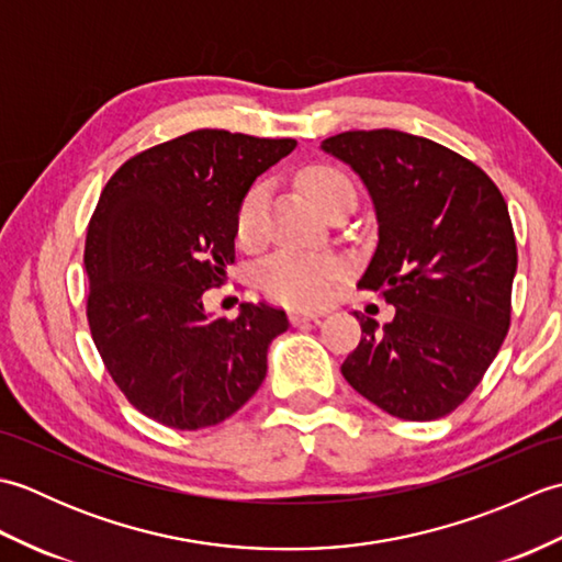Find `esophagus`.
I'll return each mask as SVG.
<instances>
[{
    "label": "esophagus",
    "instance_id": "esophagus-1",
    "mask_svg": "<svg viewBox=\"0 0 562 562\" xmlns=\"http://www.w3.org/2000/svg\"><path fill=\"white\" fill-rule=\"evenodd\" d=\"M321 316H324V312H300V308H296V312L290 314V321L294 326H300L306 324V321H318Z\"/></svg>",
    "mask_w": 562,
    "mask_h": 562
}]
</instances>
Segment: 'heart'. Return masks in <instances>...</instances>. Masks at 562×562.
Returning <instances> with one entry per match:
<instances>
[{"instance_id": "b5f03b06", "label": "heart", "mask_w": 562, "mask_h": 562, "mask_svg": "<svg viewBox=\"0 0 562 562\" xmlns=\"http://www.w3.org/2000/svg\"><path fill=\"white\" fill-rule=\"evenodd\" d=\"M302 193L324 212L333 202L355 195L350 178L330 166H308L296 176ZM266 200L268 186L256 183L248 188L241 205L236 210V238L241 244H254L262 229V217H266ZM338 266L328 258L294 254L272 256L258 272L260 288L266 290L272 300L292 304V306H316L324 304L333 288H336Z\"/></svg>"}]
</instances>
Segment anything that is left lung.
Listing matches in <instances>:
<instances>
[{"label": "left lung", "instance_id": "1", "mask_svg": "<svg viewBox=\"0 0 562 562\" xmlns=\"http://www.w3.org/2000/svg\"><path fill=\"white\" fill-rule=\"evenodd\" d=\"M362 178L379 241L357 282L396 316H360L340 372L401 420H437L471 396L509 330L517 241L507 202L483 169L427 137L350 130L321 142Z\"/></svg>", "mask_w": 562, "mask_h": 562}]
</instances>
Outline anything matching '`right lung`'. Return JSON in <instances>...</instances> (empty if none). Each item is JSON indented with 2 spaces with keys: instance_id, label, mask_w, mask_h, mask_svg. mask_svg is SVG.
Wrapping results in <instances>:
<instances>
[{
  "instance_id": "right-lung-1",
  "label": "right lung",
  "mask_w": 562,
  "mask_h": 562,
  "mask_svg": "<svg viewBox=\"0 0 562 562\" xmlns=\"http://www.w3.org/2000/svg\"><path fill=\"white\" fill-rule=\"evenodd\" d=\"M294 147L296 139L195 130L127 159L105 183L83 248L89 328L117 389L151 420L217 425L266 379L288 314L241 304L236 318H217L202 294L234 262L248 188Z\"/></svg>"
}]
</instances>
